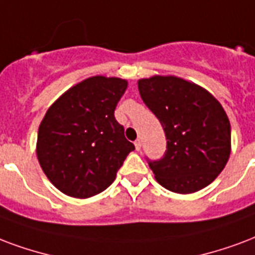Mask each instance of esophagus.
Returning a JSON list of instances; mask_svg holds the SVG:
<instances>
[{
  "label": "esophagus",
  "instance_id": "esophagus-1",
  "mask_svg": "<svg viewBox=\"0 0 255 255\" xmlns=\"http://www.w3.org/2000/svg\"><path fill=\"white\" fill-rule=\"evenodd\" d=\"M135 148L137 149V151H140V148H141V141L140 140L135 141Z\"/></svg>",
  "mask_w": 255,
  "mask_h": 255
}]
</instances>
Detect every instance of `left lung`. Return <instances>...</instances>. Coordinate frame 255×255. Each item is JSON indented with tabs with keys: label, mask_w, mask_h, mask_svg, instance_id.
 <instances>
[{
	"label": "left lung",
	"mask_w": 255,
	"mask_h": 255,
	"mask_svg": "<svg viewBox=\"0 0 255 255\" xmlns=\"http://www.w3.org/2000/svg\"><path fill=\"white\" fill-rule=\"evenodd\" d=\"M137 88L166 133L164 156L148 162L155 179L178 194L209 186L230 158V122L221 103L205 88L176 76L140 79Z\"/></svg>",
	"instance_id": "8db88e82"
}]
</instances>
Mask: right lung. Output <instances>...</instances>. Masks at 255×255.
Listing matches in <instances>:
<instances>
[{
  "label": "right lung",
  "mask_w": 255,
  "mask_h": 255,
  "mask_svg": "<svg viewBox=\"0 0 255 255\" xmlns=\"http://www.w3.org/2000/svg\"><path fill=\"white\" fill-rule=\"evenodd\" d=\"M127 85L119 77L93 76L46 111L38 127L37 159L46 178L68 197L85 199L104 191L135 149L115 119Z\"/></svg>",
  "instance_id": "right-lung-1"
}]
</instances>
